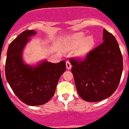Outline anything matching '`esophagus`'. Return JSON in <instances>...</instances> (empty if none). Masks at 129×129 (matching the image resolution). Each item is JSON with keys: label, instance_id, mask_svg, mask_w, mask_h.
I'll return each mask as SVG.
<instances>
[{"label": "esophagus", "instance_id": "34e87169", "mask_svg": "<svg viewBox=\"0 0 129 129\" xmlns=\"http://www.w3.org/2000/svg\"><path fill=\"white\" fill-rule=\"evenodd\" d=\"M66 67H67V69H70L71 68V62H69V60H67V62H66Z\"/></svg>", "mask_w": 129, "mask_h": 129}]
</instances>
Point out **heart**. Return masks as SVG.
Segmentation results:
<instances>
[{"mask_svg": "<svg viewBox=\"0 0 129 129\" xmlns=\"http://www.w3.org/2000/svg\"><path fill=\"white\" fill-rule=\"evenodd\" d=\"M94 43V40L92 37L89 36L85 39V35L83 33H78L67 39L66 45L67 49H72L81 44L77 51V54L80 56H84L90 51L91 47L93 46Z\"/></svg>", "mask_w": 129, "mask_h": 129, "instance_id": "b5f03b06", "label": "heart"}]
</instances>
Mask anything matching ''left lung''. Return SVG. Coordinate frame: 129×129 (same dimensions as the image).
I'll return each instance as SVG.
<instances>
[{
	"instance_id": "8db88e82",
	"label": "left lung",
	"mask_w": 129,
	"mask_h": 129,
	"mask_svg": "<svg viewBox=\"0 0 129 129\" xmlns=\"http://www.w3.org/2000/svg\"><path fill=\"white\" fill-rule=\"evenodd\" d=\"M103 35L104 42L83 60L70 58L76 90L86 102L109 98L116 90L122 75V54L115 37L105 29Z\"/></svg>"
}]
</instances>
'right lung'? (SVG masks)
I'll return each mask as SVG.
<instances>
[{
	"mask_svg": "<svg viewBox=\"0 0 129 129\" xmlns=\"http://www.w3.org/2000/svg\"><path fill=\"white\" fill-rule=\"evenodd\" d=\"M34 30L23 31L10 43L7 52L5 74L8 83L20 100L31 106L41 105L54 95L60 76L66 69V61H47L36 67L24 64L22 53Z\"/></svg>",
	"mask_w": 129,
	"mask_h": 129,
	"instance_id": "1",
	"label": "right lung"
}]
</instances>
